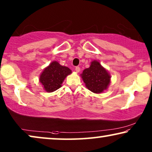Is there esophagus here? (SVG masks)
Wrapping results in <instances>:
<instances>
[{
    "label": "esophagus",
    "mask_w": 152,
    "mask_h": 152,
    "mask_svg": "<svg viewBox=\"0 0 152 152\" xmlns=\"http://www.w3.org/2000/svg\"><path fill=\"white\" fill-rule=\"evenodd\" d=\"M75 71L77 72H79L80 71V68L79 67V66H76V67H75Z\"/></svg>",
    "instance_id": "1"
}]
</instances>
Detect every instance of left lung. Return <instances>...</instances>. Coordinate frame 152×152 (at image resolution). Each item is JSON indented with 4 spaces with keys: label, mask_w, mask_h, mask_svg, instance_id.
Here are the masks:
<instances>
[{
    "label": "left lung",
    "mask_w": 152,
    "mask_h": 152,
    "mask_svg": "<svg viewBox=\"0 0 152 152\" xmlns=\"http://www.w3.org/2000/svg\"><path fill=\"white\" fill-rule=\"evenodd\" d=\"M82 77L89 90L99 93L107 88L111 77L98 61H93L90 67L84 70Z\"/></svg>",
    "instance_id": "8db88e82"
}]
</instances>
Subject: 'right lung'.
Listing matches in <instances>:
<instances>
[{
  "instance_id": "obj_1",
  "label": "right lung",
  "mask_w": 152,
  "mask_h": 152,
  "mask_svg": "<svg viewBox=\"0 0 152 152\" xmlns=\"http://www.w3.org/2000/svg\"><path fill=\"white\" fill-rule=\"evenodd\" d=\"M71 72L68 67L61 66L57 61H53L45 68L39 80L47 92H53L61 86L64 79Z\"/></svg>"
}]
</instances>
